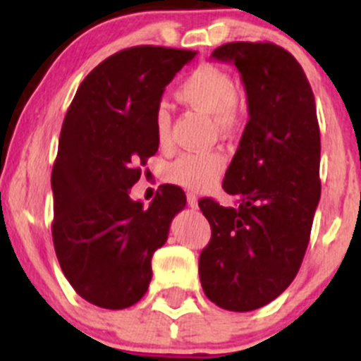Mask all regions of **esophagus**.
I'll use <instances>...</instances> for the list:
<instances>
[{"instance_id":"esophagus-1","label":"esophagus","mask_w":361,"mask_h":361,"mask_svg":"<svg viewBox=\"0 0 361 361\" xmlns=\"http://www.w3.org/2000/svg\"><path fill=\"white\" fill-rule=\"evenodd\" d=\"M187 202H188V206L194 207V209H195V207L199 206V199H197V195H195L194 192H188V194H187Z\"/></svg>"}]
</instances>
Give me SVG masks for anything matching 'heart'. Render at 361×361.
<instances>
[{
    "mask_svg": "<svg viewBox=\"0 0 361 361\" xmlns=\"http://www.w3.org/2000/svg\"><path fill=\"white\" fill-rule=\"evenodd\" d=\"M239 89L234 76L225 69L202 64L197 66L178 87L176 97L188 106L211 115L220 133H231L235 126V108ZM155 140L160 147L169 141L171 116L160 106L154 118ZM225 169V157L220 152L181 154L167 166V178L188 190H206L220 181Z\"/></svg>",
    "mask_w": 361,
    "mask_h": 361,
    "instance_id": "obj_1",
    "label": "heart"
}]
</instances>
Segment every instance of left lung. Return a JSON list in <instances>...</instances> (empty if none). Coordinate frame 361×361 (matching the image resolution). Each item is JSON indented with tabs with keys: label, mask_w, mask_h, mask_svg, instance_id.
I'll return each instance as SVG.
<instances>
[{
	"label": "left lung",
	"mask_w": 361,
	"mask_h": 361,
	"mask_svg": "<svg viewBox=\"0 0 361 361\" xmlns=\"http://www.w3.org/2000/svg\"><path fill=\"white\" fill-rule=\"evenodd\" d=\"M211 57L241 73L250 120L221 183L238 204L199 201L211 225L199 276L218 307L246 312L285 292L304 260L322 195L319 126L307 76L288 50L234 42Z\"/></svg>",
	"instance_id": "left-lung-1"
}]
</instances>
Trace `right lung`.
<instances>
[{
    "label": "right lung",
    "instance_id": "add662e5",
    "mask_svg": "<svg viewBox=\"0 0 361 361\" xmlns=\"http://www.w3.org/2000/svg\"><path fill=\"white\" fill-rule=\"evenodd\" d=\"M195 54L120 50L85 76L64 116L52 169L54 248L69 285L97 307L126 309L147 293L152 257L187 204L174 185H160L148 207L129 192L159 150L164 89Z\"/></svg>",
    "mask_w": 361,
    "mask_h": 361
}]
</instances>
